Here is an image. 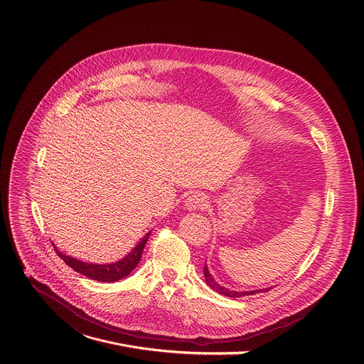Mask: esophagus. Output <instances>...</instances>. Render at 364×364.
Returning a JSON list of instances; mask_svg holds the SVG:
<instances>
[{
    "label": "esophagus",
    "mask_w": 364,
    "mask_h": 364,
    "mask_svg": "<svg viewBox=\"0 0 364 364\" xmlns=\"http://www.w3.org/2000/svg\"><path fill=\"white\" fill-rule=\"evenodd\" d=\"M184 206L188 210H196V209H205L208 206V197L203 193L196 191L190 196L186 197Z\"/></svg>",
    "instance_id": "esophagus-1"
}]
</instances>
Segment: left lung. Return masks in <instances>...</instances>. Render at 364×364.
Here are the masks:
<instances>
[{
	"instance_id": "8db88e82",
	"label": "left lung",
	"mask_w": 364,
	"mask_h": 364,
	"mask_svg": "<svg viewBox=\"0 0 364 364\" xmlns=\"http://www.w3.org/2000/svg\"><path fill=\"white\" fill-rule=\"evenodd\" d=\"M203 273H205V279H206V283L218 293L223 294V296H228V297H241V296H248V294H255V293H259V291H269L272 287H267V289H257V290H248V291H237V290H229L223 286H220L213 277L212 274L209 273V269L205 264V269H203Z\"/></svg>"
}]
</instances>
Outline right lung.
Listing matches in <instances>:
<instances>
[{"instance_id": "right-lung-1", "label": "right lung", "mask_w": 364, "mask_h": 364, "mask_svg": "<svg viewBox=\"0 0 364 364\" xmlns=\"http://www.w3.org/2000/svg\"><path fill=\"white\" fill-rule=\"evenodd\" d=\"M149 235H151V232H148L138 242V245L134 250H132L127 255H124L122 259H119L116 262H112V264L84 262V261H80V259H77L74 257L62 254L55 245H53V248H55L56 254L65 261V264H67V266H70L71 269H74L77 273H80V274H82V276H85L88 279L97 280V282H107V283H110V282L122 280L123 277L129 276L132 273V270H134L138 266Z\"/></svg>"}]
</instances>
